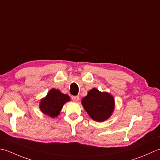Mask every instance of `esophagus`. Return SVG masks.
<instances>
[{"instance_id": "1", "label": "esophagus", "mask_w": 160, "mask_h": 160, "mask_svg": "<svg viewBox=\"0 0 160 160\" xmlns=\"http://www.w3.org/2000/svg\"><path fill=\"white\" fill-rule=\"evenodd\" d=\"M72 99L73 102H77L79 100V96H74V97H72Z\"/></svg>"}]
</instances>
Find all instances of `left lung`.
Wrapping results in <instances>:
<instances>
[{
	"label": "left lung",
	"mask_w": 160,
	"mask_h": 160,
	"mask_svg": "<svg viewBox=\"0 0 160 160\" xmlns=\"http://www.w3.org/2000/svg\"><path fill=\"white\" fill-rule=\"evenodd\" d=\"M81 104L91 118L98 122L110 118L115 109V99L111 94L97 88L88 92L81 100Z\"/></svg>",
	"instance_id": "8db88e82"
}]
</instances>
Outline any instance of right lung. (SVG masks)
<instances>
[{
    "label": "right lung",
    "mask_w": 160,
    "mask_h": 160,
    "mask_svg": "<svg viewBox=\"0 0 160 160\" xmlns=\"http://www.w3.org/2000/svg\"><path fill=\"white\" fill-rule=\"evenodd\" d=\"M70 98L68 94L52 88L49 91L46 97L41 100L39 108L45 115L54 118L59 115L64 104L70 102Z\"/></svg>",
    "instance_id": "1"
}]
</instances>
